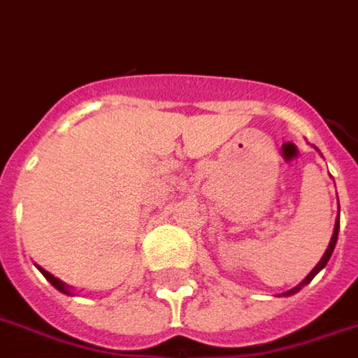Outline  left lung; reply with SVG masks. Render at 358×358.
I'll return each instance as SVG.
<instances>
[{
	"label": "left lung",
	"mask_w": 358,
	"mask_h": 358,
	"mask_svg": "<svg viewBox=\"0 0 358 358\" xmlns=\"http://www.w3.org/2000/svg\"><path fill=\"white\" fill-rule=\"evenodd\" d=\"M336 238H338V220H336V224H334V232H333V238H331V244H329V248H327V252H324V255H322V258H320L319 264H317V266H315V268L310 271V274H308V276L304 278V280H303V282H301V285H299V287H294V288H292V290H288V292H285L287 296H288V294H294V292H299V290H301V288H303L304 285H308V282H310V280H313V278L317 276V272L322 271V268L327 266V262H329V258H331V255H333L334 244H336Z\"/></svg>",
	"instance_id": "1"
}]
</instances>
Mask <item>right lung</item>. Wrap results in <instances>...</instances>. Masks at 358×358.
Masks as SVG:
<instances>
[{
    "mask_svg": "<svg viewBox=\"0 0 358 358\" xmlns=\"http://www.w3.org/2000/svg\"><path fill=\"white\" fill-rule=\"evenodd\" d=\"M39 271H41V274H43V276H45V278H48V280H50V282H52V285H54V287L57 288L59 292H66V294L70 292V290H68V287H66V285H64V282H62L59 278H55L54 274H50V272L43 271V268H39Z\"/></svg>",
    "mask_w": 358,
    "mask_h": 358,
    "instance_id": "1",
    "label": "right lung"
}]
</instances>
